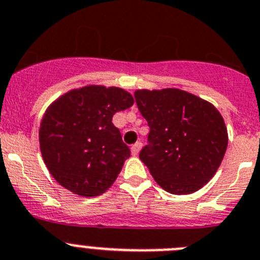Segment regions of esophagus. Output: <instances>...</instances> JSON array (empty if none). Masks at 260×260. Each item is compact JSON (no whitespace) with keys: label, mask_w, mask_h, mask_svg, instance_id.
Returning <instances> with one entry per match:
<instances>
[{"label":"esophagus","mask_w":260,"mask_h":260,"mask_svg":"<svg viewBox=\"0 0 260 260\" xmlns=\"http://www.w3.org/2000/svg\"><path fill=\"white\" fill-rule=\"evenodd\" d=\"M142 144L141 142H136V144L132 145V147H131V151H132V155H137V154L140 153V149H141Z\"/></svg>","instance_id":"1"}]
</instances>
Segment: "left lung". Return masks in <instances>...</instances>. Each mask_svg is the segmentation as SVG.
I'll list each match as a JSON object with an SVG mask.
<instances>
[{"label":"left lung","mask_w":260,"mask_h":260,"mask_svg":"<svg viewBox=\"0 0 260 260\" xmlns=\"http://www.w3.org/2000/svg\"><path fill=\"white\" fill-rule=\"evenodd\" d=\"M136 104L150 132L140 159L171 194L200 190L216 174L228 146L223 116L185 90L140 89Z\"/></svg>","instance_id":"left-lung-1"}]
</instances>
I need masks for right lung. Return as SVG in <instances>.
I'll return each instance as SVG.
<instances>
[{
	"instance_id": "right-lung-1",
	"label": "right lung",
	"mask_w": 260,
	"mask_h": 260,
	"mask_svg": "<svg viewBox=\"0 0 260 260\" xmlns=\"http://www.w3.org/2000/svg\"><path fill=\"white\" fill-rule=\"evenodd\" d=\"M133 104L121 88L88 85L48 107L40 124V150L58 184L81 197H95L113 185L131 156L113 116Z\"/></svg>"
}]
</instances>
